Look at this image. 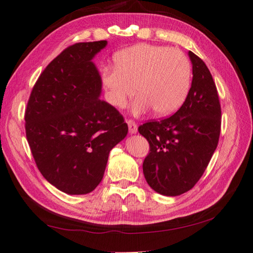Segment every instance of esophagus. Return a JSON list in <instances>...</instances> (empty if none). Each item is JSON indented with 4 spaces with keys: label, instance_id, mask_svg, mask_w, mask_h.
Masks as SVG:
<instances>
[{
    "label": "esophagus",
    "instance_id": "obj_1",
    "mask_svg": "<svg viewBox=\"0 0 253 253\" xmlns=\"http://www.w3.org/2000/svg\"><path fill=\"white\" fill-rule=\"evenodd\" d=\"M127 125H128V129H129V133L130 135H133V133H136L138 130V127H137V124L131 121V120H127L126 121Z\"/></svg>",
    "mask_w": 253,
    "mask_h": 253
}]
</instances>
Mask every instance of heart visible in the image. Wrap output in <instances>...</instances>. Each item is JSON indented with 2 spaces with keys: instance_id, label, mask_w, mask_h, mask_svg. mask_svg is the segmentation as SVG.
<instances>
[{
  "instance_id": "obj_1",
  "label": "heart",
  "mask_w": 253,
  "mask_h": 253,
  "mask_svg": "<svg viewBox=\"0 0 253 253\" xmlns=\"http://www.w3.org/2000/svg\"><path fill=\"white\" fill-rule=\"evenodd\" d=\"M116 67L102 70L107 100L122 108L137 92L133 115L149 112L168 116L179 110L190 91L192 66L186 54L177 48L140 43L124 49L115 57Z\"/></svg>"
}]
</instances>
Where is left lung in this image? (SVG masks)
Returning a JSON list of instances; mask_svg holds the SVG:
<instances>
[{
    "label": "left lung",
    "instance_id": "obj_1",
    "mask_svg": "<svg viewBox=\"0 0 253 253\" xmlns=\"http://www.w3.org/2000/svg\"><path fill=\"white\" fill-rule=\"evenodd\" d=\"M189 57L193 79L180 110L138 128L150 145L142 165L146 181L166 196L181 195L196 184L219 139L221 110L215 82L200 57L192 51Z\"/></svg>",
    "mask_w": 253,
    "mask_h": 253
}]
</instances>
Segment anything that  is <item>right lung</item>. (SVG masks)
<instances>
[{
    "label": "right lung",
    "mask_w": 253,
    "mask_h": 253,
    "mask_svg": "<svg viewBox=\"0 0 253 253\" xmlns=\"http://www.w3.org/2000/svg\"><path fill=\"white\" fill-rule=\"evenodd\" d=\"M106 41L79 42L48 64L27 103L25 129L42 176L69 195L100 184L110 151L126 137L127 124L101 101L102 78L94 57Z\"/></svg>",
    "instance_id": "right-lung-1"
}]
</instances>
